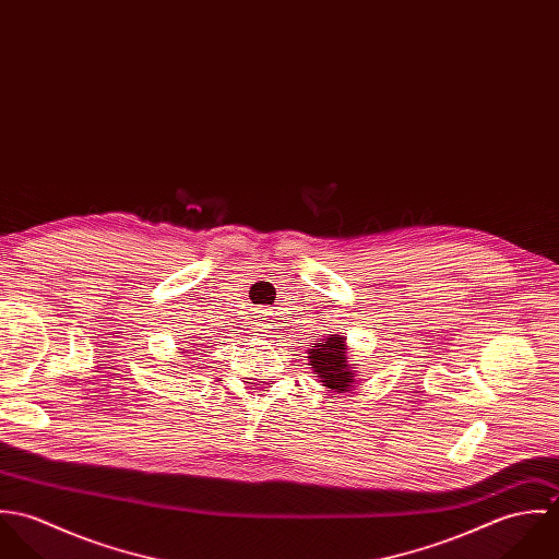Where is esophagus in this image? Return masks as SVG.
Segmentation results:
<instances>
[{
    "label": "esophagus",
    "mask_w": 559,
    "mask_h": 559,
    "mask_svg": "<svg viewBox=\"0 0 559 559\" xmlns=\"http://www.w3.org/2000/svg\"><path fill=\"white\" fill-rule=\"evenodd\" d=\"M258 314H264V317H266V312H258ZM269 317H271V314H269Z\"/></svg>",
    "instance_id": "obj_1"
}]
</instances>
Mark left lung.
<instances>
[{
  "label": "left lung",
  "instance_id": "1",
  "mask_svg": "<svg viewBox=\"0 0 559 559\" xmlns=\"http://www.w3.org/2000/svg\"><path fill=\"white\" fill-rule=\"evenodd\" d=\"M308 359L312 370L319 374L322 388L326 392H350L357 383L355 364L348 361V346L344 335H322L319 342L308 350Z\"/></svg>",
  "mask_w": 559,
  "mask_h": 559
}]
</instances>
